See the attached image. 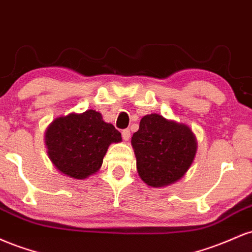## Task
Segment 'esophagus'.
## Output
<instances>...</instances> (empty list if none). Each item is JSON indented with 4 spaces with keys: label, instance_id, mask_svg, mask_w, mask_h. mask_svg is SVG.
Instances as JSON below:
<instances>
[{
    "label": "esophagus",
    "instance_id": "esophagus-1",
    "mask_svg": "<svg viewBox=\"0 0 252 252\" xmlns=\"http://www.w3.org/2000/svg\"><path fill=\"white\" fill-rule=\"evenodd\" d=\"M122 137L124 141H128L130 138V130L129 129H124L122 131Z\"/></svg>",
    "mask_w": 252,
    "mask_h": 252
}]
</instances>
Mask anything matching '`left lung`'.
<instances>
[{
	"instance_id": "8db88e82",
	"label": "left lung",
	"mask_w": 252,
	"mask_h": 252,
	"mask_svg": "<svg viewBox=\"0 0 252 252\" xmlns=\"http://www.w3.org/2000/svg\"><path fill=\"white\" fill-rule=\"evenodd\" d=\"M140 178L152 187L168 186L189 170L196 153L195 136L186 124L158 114L144 116L131 137Z\"/></svg>"
}]
</instances>
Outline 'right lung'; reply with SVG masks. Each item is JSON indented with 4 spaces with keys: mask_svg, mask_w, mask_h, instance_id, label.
<instances>
[{
    "mask_svg": "<svg viewBox=\"0 0 252 252\" xmlns=\"http://www.w3.org/2000/svg\"><path fill=\"white\" fill-rule=\"evenodd\" d=\"M121 141V132L104 122L96 110L58 117L45 134L52 163L63 174L79 180L98 172L110 144Z\"/></svg>",
    "mask_w": 252,
    "mask_h": 252,
    "instance_id": "add662e5",
    "label": "right lung"
}]
</instances>
